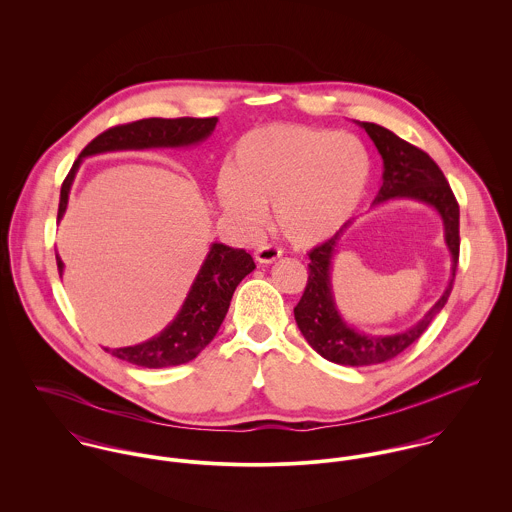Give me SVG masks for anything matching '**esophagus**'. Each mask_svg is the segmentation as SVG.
<instances>
[{
    "mask_svg": "<svg viewBox=\"0 0 512 512\" xmlns=\"http://www.w3.org/2000/svg\"><path fill=\"white\" fill-rule=\"evenodd\" d=\"M280 256H282V250L276 248V246H270V244H264V246L256 248V252H254V260H256L258 264H272V262H276Z\"/></svg>",
    "mask_w": 512,
    "mask_h": 512,
    "instance_id": "esophagus-1",
    "label": "esophagus"
}]
</instances>
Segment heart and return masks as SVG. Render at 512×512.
<instances>
[{
    "label": "heart",
    "instance_id": "b5f03b06",
    "mask_svg": "<svg viewBox=\"0 0 512 512\" xmlns=\"http://www.w3.org/2000/svg\"><path fill=\"white\" fill-rule=\"evenodd\" d=\"M368 175V153L355 136L272 124L238 140L217 181V197L244 234L264 226L272 203L280 234L295 246H313L355 213Z\"/></svg>",
    "mask_w": 512,
    "mask_h": 512
}]
</instances>
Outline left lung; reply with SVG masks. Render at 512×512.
<instances>
[{"label":"left lung","mask_w":512,"mask_h":512,"mask_svg":"<svg viewBox=\"0 0 512 512\" xmlns=\"http://www.w3.org/2000/svg\"><path fill=\"white\" fill-rule=\"evenodd\" d=\"M357 124L365 128L384 163L382 187L374 197L372 207L392 199H410L436 209L443 222L445 246L451 254V278L445 292L441 293L438 301L416 325L390 335H366L341 317L331 284V268L337 254V244L351 222H347L331 240L315 246L309 252L311 262L307 264V286L293 309V315L301 335L313 347V351H317L323 359L343 366L386 363L416 343L447 303L459 260V205L438 163L426 151L404 142L394 132L378 124Z\"/></svg>","instance_id":"8db88e82"}]
</instances>
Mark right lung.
Segmentation results:
<instances>
[{
  "label": "right lung",
  "mask_w": 512,
  "mask_h": 512,
  "mask_svg": "<svg viewBox=\"0 0 512 512\" xmlns=\"http://www.w3.org/2000/svg\"><path fill=\"white\" fill-rule=\"evenodd\" d=\"M217 122L219 118H146L102 132L80 151L63 181L57 220L61 222L67 211L74 177L84 157L124 149L197 146L215 132ZM57 266L63 276L65 264L59 254ZM254 268L256 264L246 250L213 242L175 319L159 335L140 345L106 351L126 363L146 368L185 365L193 361L219 333L232 293Z\"/></svg>",
  "instance_id": "1"
}]
</instances>
